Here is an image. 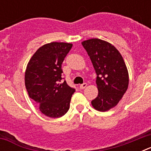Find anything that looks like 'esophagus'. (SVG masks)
I'll return each mask as SVG.
<instances>
[{"label": "esophagus", "instance_id": "34e87169", "mask_svg": "<svg viewBox=\"0 0 151 151\" xmlns=\"http://www.w3.org/2000/svg\"><path fill=\"white\" fill-rule=\"evenodd\" d=\"M86 87H87V84L86 83H83L82 85H80V86H79V88L81 89H84V88H85Z\"/></svg>", "mask_w": 151, "mask_h": 151}]
</instances>
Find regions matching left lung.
I'll use <instances>...</instances> for the list:
<instances>
[{"mask_svg":"<svg viewBox=\"0 0 151 151\" xmlns=\"http://www.w3.org/2000/svg\"><path fill=\"white\" fill-rule=\"evenodd\" d=\"M97 74L98 95L92 106L101 112L118 104L129 86V73L123 58L115 47L104 40L91 38L82 42Z\"/></svg>","mask_w":151,"mask_h":151,"instance_id":"8db88e82","label":"left lung"}]
</instances>
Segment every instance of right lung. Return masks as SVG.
<instances>
[{"label":"right lung","mask_w":151,"mask_h":151,"mask_svg":"<svg viewBox=\"0 0 151 151\" xmlns=\"http://www.w3.org/2000/svg\"><path fill=\"white\" fill-rule=\"evenodd\" d=\"M73 44L51 42L41 46L31 57L25 73V85L29 97L44 115L59 118L69 109L75 89L61 82V65Z\"/></svg>","instance_id":"obj_1"}]
</instances>
